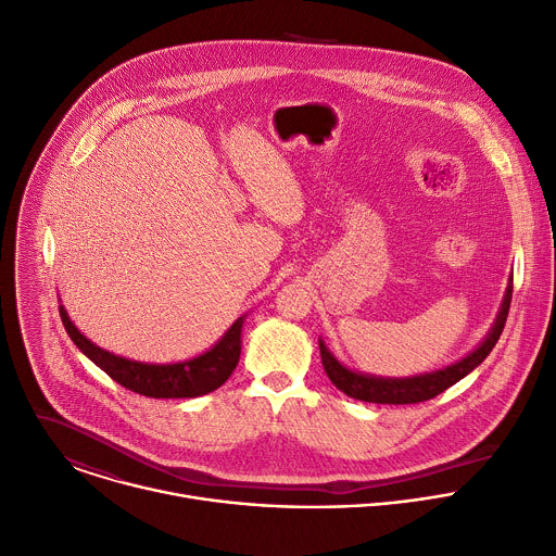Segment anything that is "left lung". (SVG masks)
<instances>
[{"label":"left lung","instance_id":"1","mask_svg":"<svg viewBox=\"0 0 556 556\" xmlns=\"http://www.w3.org/2000/svg\"><path fill=\"white\" fill-rule=\"evenodd\" d=\"M510 298H513V285L508 282L502 308L489 330V336L484 338V342L469 353L467 357H463L460 362L440 368L433 372H425V375H416V377H405V379H390V377H375V375H364V372H355L346 366H342L336 355H332L324 342L319 340V355H321V366L328 375V379L332 381L338 390H342L344 394L357 399V401H366V403H386V405H407V403H420V401H429L433 396H438L440 392H445L447 388H452L454 383H458L460 379H465L471 370H476L493 351V346L497 344L506 317H508V308H510Z\"/></svg>","mask_w":556,"mask_h":556}]
</instances>
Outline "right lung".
Wrapping results in <instances>:
<instances>
[{"mask_svg": "<svg viewBox=\"0 0 556 556\" xmlns=\"http://www.w3.org/2000/svg\"><path fill=\"white\" fill-rule=\"evenodd\" d=\"M59 311L67 336L85 357H89L116 383L151 399H194L207 394L228 381L241 357V330L245 315L239 317L226 336L199 357L177 364H144L96 346L74 326L63 304Z\"/></svg>", "mask_w": 556, "mask_h": 556, "instance_id": "right-lung-1", "label": "right lung"}]
</instances>
